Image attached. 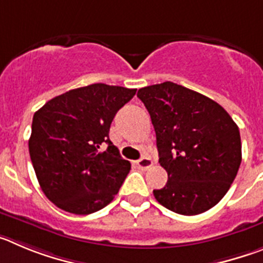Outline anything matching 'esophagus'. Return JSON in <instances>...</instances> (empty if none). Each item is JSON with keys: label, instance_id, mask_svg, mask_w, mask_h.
Returning <instances> with one entry per match:
<instances>
[{"label": "esophagus", "instance_id": "34e87169", "mask_svg": "<svg viewBox=\"0 0 263 263\" xmlns=\"http://www.w3.org/2000/svg\"><path fill=\"white\" fill-rule=\"evenodd\" d=\"M152 164H153V161L151 160V157H146V156H145V157L140 158V160L136 162L137 166L140 167V169H144V170L152 166Z\"/></svg>", "mask_w": 263, "mask_h": 263}]
</instances>
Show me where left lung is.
Returning a JSON list of instances; mask_svg holds the SVG:
<instances>
[{"label": "left lung", "instance_id": "8db88e82", "mask_svg": "<svg viewBox=\"0 0 263 263\" xmlns=\"http://www.w3.org/2000/svg\"><path fill=\"white\" fill-rule=\"evenodd\" d=\"M156 131L158 162L167 172L156 200L179 215H198L223 199L241 164L238 127L219 103L174 82L139 89Z\"/></svg>", "mask_w": 263, "mask_h": 263}]
</instances>
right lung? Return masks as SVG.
<instances>
[{
	"label": "right lung",
	"mask_w": 263,
	"mask_h": 263,
	"mask_svg": "<svg viewBox=\"0 0 263 263\" xmlns=\"http://www.w3.org/2000/svg\"><path fill=\"white\" fill-rule=\"evenodd\" d=\"M135 94L136 89L87 85L52 98L35 112L28 151L40 187L53 204L89 215L114 199L131 164L108 132Z\"/></svg>",
	"instance_id": "right-lung-1"
}]
</instances>
